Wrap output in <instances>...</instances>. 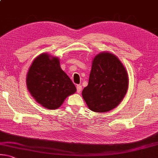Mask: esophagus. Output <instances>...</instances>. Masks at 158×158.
Wrapping results in <instances>:
<instances>
[{
    "mask_svg": "<svg viewBox=\"0 0 158 158\" xmlns=\"http://www.w3.org/2000/svg\"><path fill=\"white\" fill-rule=\"evenodd\" d=\"M81 89H82L81 85H77V92L80 93L81 91Z\"/></svg>",
    "mask_w": 158,
    "mask_h": 158,
    "instance_id": "obj_1",
    "label": "esophagus"
}]
</instances>
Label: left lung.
Wrapping results in <instances>:
<instances>
[{"label": "left lung", "mask_w": 158, "mask_h": 158, "mask_svg": "<svg viewBox=\"0 0 158 158\" xmlns=\"http://www.w3.org/2000/svg\"><path fill=\"white\" fill-rule=\"evenodd\" d=\"M128 86V74L123 64L114 54L103 52L93 60L89 84L82 91V96L91 110L106 112L121 102Z\"/></svg>", "instance_id": "8db88e82"}]
</instances>
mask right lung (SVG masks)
<instances>
[{"instance_id":"right-lung-1","label":"right lung","mask_w":158,"mask_h":158,"mask_svg":"<svg viewBox=\"0 0 158 158\" xmlns=\"http://www.w3.org/2000/svg\"><path fill=\"white\" fill-rule=\"evenodd\" d=\"M27 86L34 98L47 109H57L77 91L61 69L59 58L42 53L34 60L27 74Z\"/></svg>"}]
</instances>
